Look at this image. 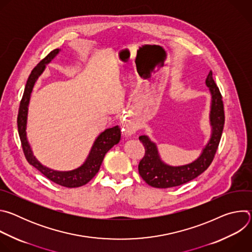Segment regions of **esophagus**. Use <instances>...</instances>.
I'll use <instances>...</instances> for the list:
<instances>
[{"instance_id":"34e87169","label":"esophagus","mask_w":252,"mask_h":252,"mask_svg":"<svg viewBox=\"0 0 252 252\" xmlns=\"http://www.w3.org/2000/svg\"><path fill=\"white\" fill-rule=\"evenodd\" d=\"M135 131H136V126L134 125H126L123 128V133L127 136L132 135Z\"/></svg>"}]
</instances>
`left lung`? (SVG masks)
Masks as SVG:
<instances>
[{
    "label": "left lung",
    "mask_w": 252,
    "mask_h": 252,
    "mask_svg": "<svg viewBox=\"0 0 252 252\" xmlns=\"http://www.w3.org/2000/svg\"><path fill=\"white\" fill-rule=\"evenodd\" d=\"M211 94L209 121L211 135L200 156L192 162L172 166L164 163L158 154V147L148 135H140L138 139L145 147L146 154L138 163V172L149 186L158 189H168L187 184L201 174L210 165L217 153L224 126V111L222 96L212 79V71L205 80Z\"/></svg>",
    "instance_id": "left-lung-1"
}]
</instances>
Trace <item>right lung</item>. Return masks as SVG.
Here are the masks:
<instances>
[{"instance_id": "1", "label": "right lung", "mask_w": 252, "mask_h": 252, "mask_svg": "<svg viewBox=\"0 0 252 252\" xmlns=\"http://www.w3.org/2000/svg\"><path fill=\"white\" fill-rule=\"evenodd\" d=\"M60 51L61 50L59 49L52 51L32 70L25 87V92L22 100L20 102L17 123L19 135L22 142V148L28 162L33 167L37 168L39 171H41L46 177H48L50 181L54 182L55 184L64 188L71 189L87 185L97 173L105 154L121 140V128L118 126H116L111 128H106L104 131H102L95 138L86 161L76 169L68 171L54 170L43 165L37 158H35L27 138L26 128L28 120V106L34 83L37 82L38 78L43 74L46 64H48L60 53Z\"/></svg>"}]
</instances>
